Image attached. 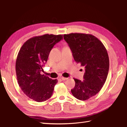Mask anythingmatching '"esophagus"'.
<instances>
[{
    "label": "esophagus",
    "mask_w": 127,
    "mask_h": 127,
    "mask_svg": "<svg viewBox=\"0 0 127 127\" xmlns=\"http://www.w3.org/2000/svg\"><path fill=\"white\" fill-rule=\"evenodd\" d=\"M61 79H62L63 80H66L68 79V78L66 77H61Z\"/></svg>",
    "instance_id": "34e87169"
}]
</instances>
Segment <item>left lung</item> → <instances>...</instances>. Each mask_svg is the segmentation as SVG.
<instances>
[{"instance_id":"obj_1","label":"left lung","mask_w":127,"mask_h":127,"mask_svg":"<svg viewBox=\"0 0 127 127\" xmlns=\"http://www.w3.org/2000/svg\"><path fill=\"white\" fill-rule=\"evenodd\" d=\"M64 39L71 49L76 62L85 68L84 80L74 78L73 96L85 101L98 93L104 84L109 69L106 48L97 37L83 33L64 34Z\"/></svg>"}]
</instances>
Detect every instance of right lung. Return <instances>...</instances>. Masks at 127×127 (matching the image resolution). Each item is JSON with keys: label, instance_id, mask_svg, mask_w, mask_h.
<instances>
[{"label": "right lung", "instance_id": "1", "mask_svg": "<svg viewBox=\"0 0 127 127\" xmlns=\"http://www.w3.org/2000/svg\"><path fill=\"white\" fill-rule=\"evenodd\" d=\"M63 35L44 34L26 41L18 53L16 72L19 86L24 93L35 101L41 102L50 98L58 80L41 74L49 53Z\"/></svg>", "mask_w": 127, "mask_h": 127}]
</instances>
